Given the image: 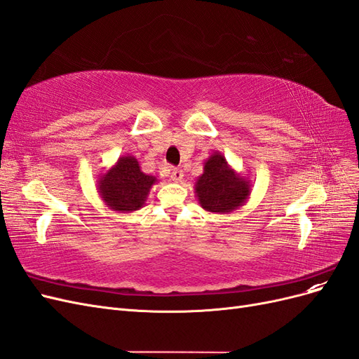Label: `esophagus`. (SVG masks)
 Wrapping results in <instances>:
<instances>
[{
  "instance_id": "esophagus-1",
  "label": "esophagus",
  "mask_w": 359,
  "mask_h": 359,
  "mask_svg": "<svg viewBox=\"0 0 359 359\" xmlns=\"http://www.w3.org/2000/svg\"><path fill=\"white\" fill-rule=\"evenodd\" d=\"M169 177H170L172 181L180 182L182 180V177H184V172L181 169H178V168H170L169 169Z\"/></svg>"
}]
</instances>
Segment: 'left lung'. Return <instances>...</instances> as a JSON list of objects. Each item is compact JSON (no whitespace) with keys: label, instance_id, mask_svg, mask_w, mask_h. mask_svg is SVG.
Masks as SVG:
<instances>
[{"label":"left lung","instance_id":"1","mask_svg":"<svg viewBox=\"0 0 359 359\" xmlns=\"http://www.w3.org/2000/svg\"><path fill=\"white\" fill-rule=\"evenodd\" d=\"M194 193L205 211L229 214L247 202L252 186L217 151L203 163V173L194 182Z\"/></svg>","mask_w":359,"mask_h":359}]
</instances>
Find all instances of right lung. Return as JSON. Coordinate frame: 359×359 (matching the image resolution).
I'll return each mask as SVG.
<instances>
[{"label":"right lung","instance_id":"obj_1","mask_svg":"<svg viewBox=\"0 0 359 359\" xmlns=\"http://www.w3.org/2000/svg\"><path fill=\"white\" fill-rule=\"evenodd\" d=\"M156 182V177L142 172L135 156L126 154L99 175L97 191L107 208L126 214L142 208Z\"/></svg>","mask_w":359,"mask_h":359}]
</instances>
